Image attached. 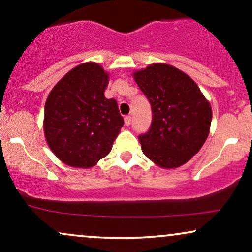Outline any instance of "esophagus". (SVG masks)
<instances>
[{"label":"esophagus","mask_w":252,"mask_h":252,"mask_svg":"<svg viewBox=\"0 0 252 252\" xmlns=\"http://www.w3.org/2000/svg\"><path fill=\"white\" fill-rule=\"evenodd\" d=\"M131 121H132L131 115H126V116L124 117V123H126V126H130V124H131Z\"/></svg>","instance_id":"esophagus-1"}]
</instances>
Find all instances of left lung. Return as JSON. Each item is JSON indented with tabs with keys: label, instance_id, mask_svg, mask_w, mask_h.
I'll list each match as a JSON object with an SVG mask.
<instances>
[{
	"label": "left lung",
	"instance_id": "1",
	"mask_svg": "<svg viewBox=\"0 0 252 252\" xmlns=\"http://www.w3.org/2000/svg\"><path fill=\"white\" fill-rule=\"evenodd\" d=\"M152 106V124L138 136L143 154L163 168L186 163L209 136L212 111L192 78L166 63L134 74Z\"/></svg>",
	"mask_w": 252,
	"mask_h": 252
}]
</instances>
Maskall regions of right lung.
Here are the masks:
<instances>
[{"mask_svg":"<svg viewBox=\"0 0 252 252\" xmlns=\"http://www.w3.org/2000/svg\"><path fill=\"white\" fill-rule=\"evenodd\" d=\"M109 76L85 63L52 89L45 105L46 140L52 152L72 167L89 168L112 148L124 121L116 99L105 98Z\"/></svg>","mask_w":252,"mask_h":252,"instance_id":"right-lung-1","label":"right lung"}]
</instances>
